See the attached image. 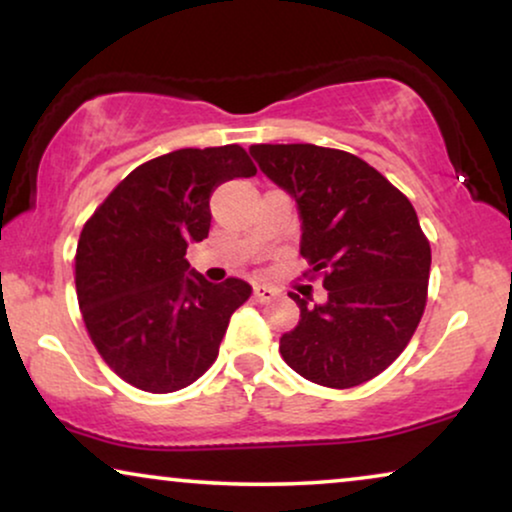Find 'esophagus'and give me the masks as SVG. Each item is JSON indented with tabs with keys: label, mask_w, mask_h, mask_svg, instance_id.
Returning a JSON list of instances; mask_svg holds the SVG:
<instances>
[{
	"label": "esophagus",
	"mask_w": 512,
	"mask_h": 512,
	"mask_svg": "<svg viewBox=\"0 0 512 512\" xmlns=\"http://www.w3.org/2000/svg\"><path fill=\"white\" fill-rule=\"evenodd\" d=\"M252 295L257 297V302H271V299H274V297L278 295V290L271 288V285L257 283L255 288H252Z\"/></svg>",
	"instance_id": "34e87169"
}]
</instances>
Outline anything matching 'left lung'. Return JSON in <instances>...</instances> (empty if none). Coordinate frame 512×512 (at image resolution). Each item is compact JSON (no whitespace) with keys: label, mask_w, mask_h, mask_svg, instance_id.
Segmentation results:
<instances>
[{"label":"left lung","mask_w":512,"mask_h":512,"mask_svg":"<svg viewBox=\"0 0 512 512\" xmlns=\"http://www.w3.org/2000/svg\"><path fill=\"white\" fill-rule=\"evenodd\" d=\"M250 156L295 199L299 252L325 271V302L290 292L299 323L281 337L283 360L313 384H365L403 353L426 306L431 245L412 203L342 149L252 145Z\"/></svg>","instance_id":"obj_1"}]
</instances>
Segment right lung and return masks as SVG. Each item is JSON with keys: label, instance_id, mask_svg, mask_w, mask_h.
I'll return each instance as SVG.
<instances>
[{"label": "right lung", "instance_id": "1", "mask_svg": "<svg viewBox=\"0 0 512 512\" xmlns=\"http://www.w3.org/2000/svg\"><path fill=\"white\" fill-rule=\"evenodd\" d=\"M257 168L238 145L177 149L142 163L84 224L77 299L105 363L149 393L180 391L215 363L252 288L210 283L187 262L210 229V196Z\"/></svg>", "mask_w": 512, "mask_h": 512}]
</instances>
